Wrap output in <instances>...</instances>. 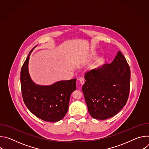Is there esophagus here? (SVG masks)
Masks as SVG:
<instances>
[{
	"label": "esophagus",
	"mask_w": 149,
	"mask_h": 149,
	"mask_svg": "<svg viewBox=\"0 0 149 149\" xmlns=\"http://www.w3.org/2000/svg\"><path fill=\"white\" fill-rule=\"evenodd\" d=\"M79 82H80V84L81 85H83L84 84V82H85V79H84V78L81 77V78H79Z\"/></svg>",
	"instance_id": "obj_1"
}]
</instances>
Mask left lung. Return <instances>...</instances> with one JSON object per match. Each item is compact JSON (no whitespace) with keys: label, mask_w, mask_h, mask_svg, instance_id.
<instances>
[{"label":"left lung","mask_w":149,"mask_h":149,"mask_svg":"<svg viewBox=\"0 0 149 149\" xmlns=\"http://www.w3.org/2000/svg\"><path fill=\"white\" fill-rule=\"evenodd\" d=\"M82 90L89 113L95 119L106 120L116 115L129 98L130 69L118 51L110 64L92 70L85 74Z\"/></svg>","instance_id":"1"}]
</instances>
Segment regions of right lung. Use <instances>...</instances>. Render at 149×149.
<instances>
[{
    "label": "right lung",
    "instance_id": "add662e5",
    "mask_svg": "<svg viewBox=\"0 0 149 149\" xmlns=\"http://www.w3.org/2000/svg\"><path fill=\"white\" fill-rule=\"evenodd\" d=\"M30 51L20 71L21 91L24 101L29 110L45 121L57 122L68 110L71 93L76 90L77 79L60 81L50 86H40L31 79L28 63Z\"/></svg>",
    "mask_w": 149,
    "mask_h": 149
}]
</instances>
